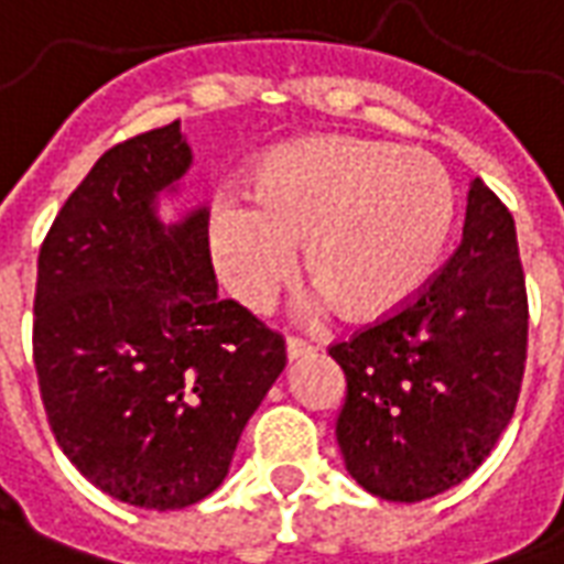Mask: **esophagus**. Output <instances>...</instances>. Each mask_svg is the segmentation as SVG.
<instances>
[{
    "instance_id": "esophagus-1",
    "label": "esophagus",
    "mask_w": 564,
    "mask_h": 564,
    "mask_svg": "<svg viewBox=\"0 0 564 564\" xmlns=\"http://www.w3.org/2000/svg\"><path fill=\"white\" fill-rule=\"evenodd\" d=\"M311 352H314V344H307L302 337H286V356H290V361L307 358Z\"/></svg>"
}]
</instances>
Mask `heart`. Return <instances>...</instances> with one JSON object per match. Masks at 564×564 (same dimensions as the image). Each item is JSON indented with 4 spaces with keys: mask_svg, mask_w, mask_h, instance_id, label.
Returning a JSON list of instances; mask_svg holds the SVG:
<instances>
[{
    "mask_svg": "<svg viewBox=\"0 0 564 564\" xmlns=\"http://www.w3.org/2000/svg\"><path fill=\"white\" fill-rule=\"evenodd\" d=\"M250 203L220 197L208 250L227 290L265 311L299 271L349 323H377L427 286L454 227V187L424 149L307 137L262 158Z\"/></svg>",
    "mask_w": 564,
    "mask_h": 564,
    "instance_id": "obj_1",
    "label": "heart"
}]
</instances>
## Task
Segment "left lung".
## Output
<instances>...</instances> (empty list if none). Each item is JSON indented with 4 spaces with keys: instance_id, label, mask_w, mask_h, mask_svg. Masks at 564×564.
Masks as SVG:
<instances>
[{
    "instance_id": "1",
    "label": "left lung",
    "mask_w": 564,
    "mask_h": 564,
    "mask_svg": "<svg viewBox=\"0 0 564 564\" xmlns=\"http://www.w3.org/2000/svg\"><path fill=\"white\" fill-rule=\"evenodd\" d=\"M529 299L511 212L481 178L463 239L398 314L328 346L346 377L337 445L388 502H421L478 469L514 415Z\"/></svg>"
}]
</instances>
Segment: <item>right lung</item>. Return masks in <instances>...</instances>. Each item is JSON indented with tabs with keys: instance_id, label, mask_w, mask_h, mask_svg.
I'll list each match as a JSON object with an SVG mask.
<instances>
[{
	"instance_id": "right-lung-1",
	"label": "right lung",
	"mask_w": 564,
	"mask_h": 564,
	"mask_svg": "<svg viewBox=\"0 0 564 564\" xmlns=\"http://www.w3.org/2000/svg\"><path fill=\"white\" fill-rule=\"evenodd\" d=\"M191 164L182 124L112 145L37 253L32 356L50 431L119 502L176 511L224 478L286 367L281 332L218 299L208 215L178 227L154 197Z\"/></svg>"
}]
</instances>
